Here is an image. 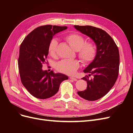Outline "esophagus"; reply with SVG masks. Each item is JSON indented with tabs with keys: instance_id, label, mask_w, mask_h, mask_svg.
I'll return each instance as SVG.
<instances>
[{
	"instance_id": "obj_1",
	"label": "esophagus",
	"mask_w": 133,
	"mask_h": 133,
	"mask_svg": "<svg viewBox=\"0 0 133 133\" xmlns=\"http://www.w3.org/2000/svg\"><path fill=\"white\" fill-rule=\"evenodd\" d=\"M70 79L74 80V81H76V80H77V79H76V78H74V76H70Z\"/></svg>"
}]
</instances>
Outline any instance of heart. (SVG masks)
Instances as JSON below:
<instances>
[{
    "label": "heart",
    "mask_w": 133,
    "mask_h": 133,
    "mask_svg": "<svg viewBox=\"0 0 133 133\" xmlns=\"http://www.w3.org/2000/svg\"><path fill=\"white\" fill-rule=\"evenodd\" d=\"M66 41L73 49L78 51L79 58L84 63H89L95 58L97 49L95 44L87 43L86 39L82 35L73 33L67 35ZM58 41L57 38L52 39L48 46L50 55L54 57L58 47ZM79 62L77 60H62L57 63L56 69L66 74H73L78 69Z\"/></svg>",
    "instance_id": "b5f03b06"
}]
</instances>
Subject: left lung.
Returning a JSON list of instances; mask_svg holds the SVG:
<instances>
[{
    "mask_svg": "<svg viewBox=\"0 0 133 133\" xmlns=\"http://www.w3.org/2000/svg\"><path fill=\"white\" fill-rule=\"evenodd\" d=\"M74 26L90 37L96 46L95 58L83 71L89 74L82 78L87 83V89L77 92L84 99L94 101L105 95L118 78L120 63L118 48L110 36L100 28L90 25Z\"/></svg>",
    "mask_w": 133,
    "mask_h": 133,
    "instance_id": "1",
    "label": "left lung"
}]
</instances>
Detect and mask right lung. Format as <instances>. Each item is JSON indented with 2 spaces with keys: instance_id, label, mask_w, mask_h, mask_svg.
<instances>
[{
  "instance_id": "obj_1",
  "label": "right lung",
  "mask_w": 133,
  "mask_h": 133,
  "mask_svg": "<svg viewBox=\"0 0 133 133\" xmlns=\"http://www.w3.org/2000/svg\"><path fill=\"white\" fill-rule=\"evenodd\" d=\"M67 26L46 25L38 27L28 34L20 46L18 67L23 85L34 97L45 99L58 91L60 84L68 77L42 69L53 36Z\"/></svg>"
}]
</instances>
